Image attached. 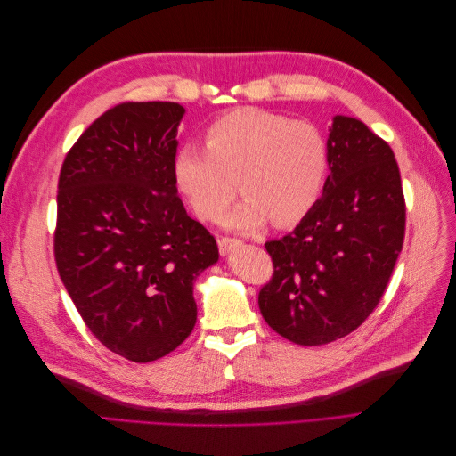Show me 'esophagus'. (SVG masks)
Returning <instances> with one entry per match:
<instances>
[{"instance_id":"esophagus-1","label":"esophagus","mask_w":456,"mask_h":456,"mask_svg":"<svg viewBox=\"0 0 456 456\" xmlns=\"http://www.w3.org/2000/svg\"><path fill=\"white\" fill-rule=\"evenodd\" d=\"M241 241L236 238H220L218 240V251L223 255H228L232 249H236Z\"/></svg>"}]
</instances>
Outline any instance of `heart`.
Listing matches in <instances>:
<instances>
[{"label": "heart", "instance_id": "1", "mask_svg": "<svg viewBox=\"0 0 456 456\" xmlns=\"http://www.w3.org/2000/svg\"><path fill=\"white\" fill-rule=\"evenodd\" d=\"M205 150L175 151L171 176L178 196L200 220L215 223L236 196L245 198L224 216V226L260 230L298 224L320 201L329 173V144L308 121L262 108H238L203 133Z\"/></svg>", "mask_w": 456, "mask_h": 456}]
</instances>
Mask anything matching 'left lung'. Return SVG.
Masks as SVG:
<instances>
[{
  "instance_id": "8db88e82",
  "label": "left lung",
  "mask_w": 456,
  "mask_h": 456,
  "mask_svg": "<svg viewBox=\"0 0 456 456\" xmlns=\"http://www.w3.org/2000/svg\"><path fill=\"white\" fill-rule=\"evenodd\" d=\"M329 176L314 211L265 247L273 262L258 308L275 333L322 346L360 327L390 283L405 238L394 151L363 121L337 116Z\"/></svg>"
}]
</instances>
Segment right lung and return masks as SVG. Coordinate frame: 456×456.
I'll use <instances>...</instances> for the list:
<instances>
[{
    "instance_id": "add662e5",
    "label": "right lung",
    "mask_w": 456,
    "mask_h": 456,
    "mask_svg": "<svg viewBox=\"0 0 456 456\" xmlns=\"http://www.w3.org/2000/svg\"><path fill=\"white\" fill-rule=\"evenodd\" d=\"M176 102H121L68 151L57 194L54 262L91 333L134 363L156 362L196 325L194 281L218 260L171 176Z\"/></svg>"
}]
</instances>
